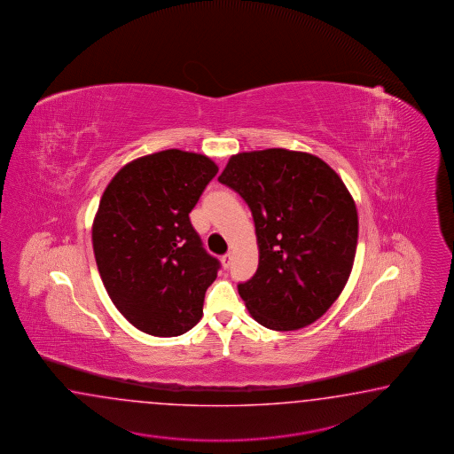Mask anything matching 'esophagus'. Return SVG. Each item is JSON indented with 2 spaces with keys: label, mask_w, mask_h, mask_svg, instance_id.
<instances>
[{
  "label": "esophagus",
  "mask_w": 454,
  "mask_h": 454,
  "mask_svg": "<svg viewBox=\"0 0 454 454\" xmlns=\"http://www.w3.org/2000/svg\"><path fill=\"white\" fill-rule=\"evenodd\" d=\"M222 261H223V265H224V267H226V269H228V267H230V265H231V262H232L231 254H224V255H223V257H222Z\"/></svg>",
  "instance_id": "esophagus-1"
}]
</instances>
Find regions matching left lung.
I'll use <instances>...</instances> for the list:
<instances>
[{"instance_id": "obj_1", "label": "left lung", "mask_w": 454, "mask_h": 454, "mask_svg": "<svg viewBox=\"0 0 454 454\" xmlns=\"http://www.w3.org/2000/svg\"><path fill=\"white\" fill-rule=\"evenodd\" d=\"M218 181L251 208L259 267L238 292L267 329L317 321L352 272L358 213L329 164L309 153L270 148L230 158Z\"/></svg>"}]
</instances>
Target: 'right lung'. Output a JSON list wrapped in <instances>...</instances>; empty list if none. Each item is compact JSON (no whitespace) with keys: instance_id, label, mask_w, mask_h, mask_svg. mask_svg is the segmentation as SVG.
<instances>
[{"instance_id":"add662e5","label":"right lung","mask_w":454,"mask_h":454,"mask_svg":"<svg viewBox=\"0 0 454 454\" xmlns=\"http://www.w3.org/2000/svg\"><path fill=\"white\" fill-rule=\"evenodd\" d=\"M218 166L207 156L164 150L121 168L102 193L92 247L115 308L141 333L176 337L202 319L220 269L189 213Z\"/></svg>"}]
</instances>
